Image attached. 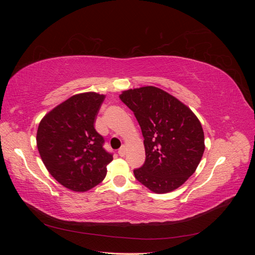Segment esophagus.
<instances>
[{
  "mask_svg": "<svg viewBox=\"0 0 255 255\" xmlns=\"http://www.w3.org/2000/svg\"><path fill=\"white\" fill-rule=\"evenodd\" d=\"M126 153H127V148H126V145H122L121 148L119 149V151H118V154L120 156H125L126 155Z\"/></svg>",
  "mask_w": 255,
  "mask_h": 255,
  "instance_id": "esophagus-1",
  "label": "esophagus"
}]
</instances>
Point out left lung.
Returning a JSON list of instances; mask_svg holds the SVG:
<instances>
[{"mask_svg": "<svg viewBox=\"0 0 255 255\" xmlns=\"http://www.w3.org/2000/svg\"><path fill=\"white\" fill-rule=\"evenodd\" d=\"M144 138V164L134 174L155 194L179 188L192 175L205 149L201 123L189 107L163 89L145 86L122 91Z\"/></svg>", "mask_w": 255, "mask_h": 255, "instance_id": "8db88e82", "label": "left lung"}]
</instances>
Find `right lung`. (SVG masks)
I'll list each match as a JSON object with an SVG mask.
<instances>
[{"label":"right lung","instance_id":"right-lung-1","mask_svg":"<svg viewBox=\"0 0 255 255\" xmlns=\"http://www.w3.org/2000/svg\"><path fill=\"white\" fill-rule=\"evenodd\" d=\"M105 99L97 92L69 98L44 116L37 129V148L50 174L66 188L84 192L106 176L113 154L95 128Z\"/></svg>","mask_w":255,"mask_h":255}]
</instances>
